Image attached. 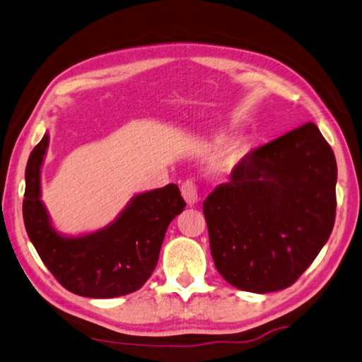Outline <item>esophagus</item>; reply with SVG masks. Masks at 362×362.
Wrapping results in <instances>:
<instances>
[{
  "mask_svg": "<svg viewBox=\"0 0 362 362\" xmlns=\"http://www.w3.org/2000/svg\"><path fill=\"white\" fill-rule=\"evenodd\" d=\"M180 191H182L183 199L187 201L189 207H193V205L199 201V196H197V187L193 180H187L185 183H183Z\"/></svg>",
  "mask_w": 362,
  "mask_h": 362,
  "instance_id": "obj_1",
  "label": "esophagus"
}]
</instances>
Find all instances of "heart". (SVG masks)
<instances>
[{
    "instance_id": "1",
    "label": "heart",
    "mask_w": 362,
    "mask_h": 362,
    "mask_svg": "<svg viewBox=\"0 0 362 362\" xmlns=\"http://www.w3.org/2000/svg\"><path fill=\"white\" fill-rule=\"evenodd\" d=\"M216 144L221 147L224 144V139H216ZM246 151V146L243 143H238V144H233L232 147H229L228 151L224 152L223 155V160H221V168L223 169H229L230 166L235 165V163L238 161V158L242 157V155L245 153Z\"/></svg>"
}]
</instances>
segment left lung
Masks as SVG:
<instances>
[{"mask_svg": "<svg viewBox=\"0 0 362 362\" xmlns=\"http://www.w3.org/2000/svg\"><path fill=\"white\" fill-rule=\"evenodd\" d=\"M336 157L313 122L251 151L204 201L216 270L240 290L287 288L336 219Z\"/></svg>", "mask_w": 362, "mask_h": 362, "instance_id": "8db88e82", "label": "left lung"}]
</instances>
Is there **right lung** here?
<instances>
[{"mask_svg": "<svg viewBox=\"0 0 362 362\" xmlns=\"http://www.w3.org/2000/svg\"><path fill=\"white\" fill-rule=\"evenodd\" d=\"M49 136L33 148L25 171L23 221L35 251L59 284L88 298L136 292L157 267L168 226L185 209L175 183L132 197L103 229L67 237L53 228L40 201V169Z\"/></svg>", "mask_w": 362, "mask_h": 362, "instance_id": "right-lung-1", "label": "right lung"}]
</instances>
